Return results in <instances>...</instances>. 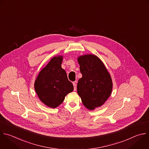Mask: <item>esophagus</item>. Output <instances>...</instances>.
<instances>
[{
	"instance_id": "obj_1",
	"label": "esophagus",
	"mask_w": 149,
	"mask_h": 149,
	"mask_svg": "<svg viewBox=\"0 0 149 149\" xmlns=\"http://www.w3.org/2000/svg\"><path fill=\"white\" fill-rule=\"evenodd\" d=\"M72 84H73V85H74V91H76V89H77V84H76V81L73 82Z\"/></svg>"
}]
</instances>
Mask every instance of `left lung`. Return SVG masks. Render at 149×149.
Masks as SVG:
<instances>
[{
    "mask_svg": "<svg viewBox=\"0 0 149 149\" xmlns=\"http://www.w3.org/2000/svg\"><path fill=\"white\" fill-rule=\"evenodd\" d=\"M82 78L77 84L78 94L84 105L90 110L102 106L110 96L112 81L101 60L94 55L78 58Z\"/></svg>",
    "mask_w": 149,
    "mask_h": 149,
    "instance_id": "obj_1",
    "label": "left lung"
}]
</instances>
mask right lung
I'll return each instance as SVG.
<instances>
[{
	"instance_id": "right-lung-1",
	"label": "right lung",
	"mask_w": 149,
	"mask_h": 149,
	"mask_svg": "<svg viewBox=\"0 0 149 149\" xmlns=\"http://www.w3.org/2000/svg\"><path fill=\"white\" fill-rule=\"evenodd\" d=\"M63 57H54L40 72L34 82L35 91L40 101L48 107L55 108L74 89L66 72L61 68Z\"/></svg>"
}]
</instances>
